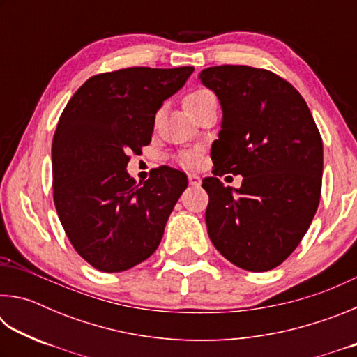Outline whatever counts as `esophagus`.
Listing matches in <instances>:
<instances>
[{"label":"esophagus","instance_id":"obj_1","mask_svg":"<svg viewBox=\"0 0 357 357\" xmlns=\"http://www.w3.org/2000/svg\"><path fill=\"white\" fill-rule=\"evenodd\" d=\"M200 183H202V179H200V176H198V174H195V173L189 174V184L190 185H200Z\"/></svg>","mask_w":357,"mask_h":357}]
</instances>
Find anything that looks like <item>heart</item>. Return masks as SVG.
I'll use <instances>...</instances> for the list:
<instances>
[{
	"instance_id": "heart-1",
	"label": "heart",
	"mask_w": 357,
	"mask_h": 357,
	"mask_svg": "<svg viewBox=\"0 0 357 357\" xmlns=\"http://www.w3.org/2000/svg\"><path fill=\"white\" fill-rule=\"evenodd\" d=\"M209 98H215V96L209 91V89L206 88H197V89H192L190 93L185 94L184 98V107L187 112L193 110V108L198 107L202 104L203 100H206ZM179 162L185 167H193L197 165L198 162V154L195 153V151H185V153H183L179 155Z\"/></svg>"
}]
</instances>
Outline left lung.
<instances>
[{
	"instance_id": "8db88e82",
	"label": "left lung",
	"mask_w": 357,
	"mask_h": 357,
	"mask_svg": "<svg viewBox=\"0 0 357 357\" xmlns=\"http://www.w3.org/2000/svg\"><path fill=\"white\" fill-rule=\"evenodd\" d=\"M220 100L223 118L211 148L208 234L238 268L264 273L291 255L321 197L323 140L305 100L274 72L214 66L198 74ZM243 174L233 191L216 178Z\"/></svg>"
}]
</instances>
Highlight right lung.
<instances>
[{"mask_svg":"<svg viewBox=\"0 0 357 357\" xmlns=\"http://www.w3.org/2000/svg\"><path fill=\"white\" fill-rule=\"evenodd\" d=\"M193 68H128L88 78L59 116L52 144L53 202L78 255L102 273L144 261L187 187V176L162 165L137 184L130 153L153 137L155 113Z\"/></svg>","mask_w":357,"mask_h":357,"instance_id":"add662e5","label":"right lung"}]
</instances>
